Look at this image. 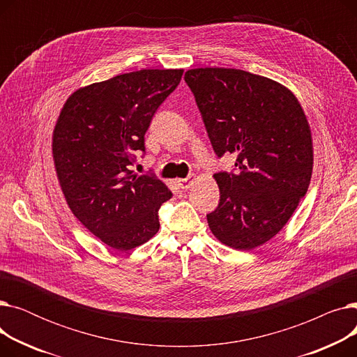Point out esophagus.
<instances>
[{
  "instance_id": "1",
  "label": "esophagus",
  "mask_w": 357,
  "mask_h": 357,
  "mask_svg": "<svg viewBox=\"0 0 357 357\" xmlns=\"http://www.w3.org/2000/svg\"><path fill=\"white\" fill-rule=\"evenodd\" d=\"M176 182H178V185H179V188H182V190H190L191 186L194 185V182H195V176H194V175H190V176L182 178V179H176Z\"/></svg>"
}]
</instances>
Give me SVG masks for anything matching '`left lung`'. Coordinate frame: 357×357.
Wrapping results in <instances>:
<instances>
[{
    "mask_svg": "<svg viewBox=\"0 0 357 357\" xmlns=\"http://www.w3.org/2000/svg\"><path fill=\"white\" fill-rule=\"evenodd\" d=\"M214 152L236 156L214 175L220 204L207 215L222 245L252 250L284 229L307 194L314 163L311 128L294 92L233 68L185 72Z\"/></svg>",
    "mask_w": 357,
    "mask_h": 357,
    "instance_id": "1",
    "label": "left lung"
}]
</instances>
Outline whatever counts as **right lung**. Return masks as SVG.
<instances>
[{
	"mask_svg": "<svg viewBox=\"0 0 357 357\" xmlns=\"http://www.w3.org/2000/svg\"><path fill=\"white\" fill-rule=\"evenodd\" d=\"M182 73L142 69L82 86L56 120L52 155L68 207L111 249L131 250L159 231V208L172 192L130 166L144 152L150 121Z\"/></svg>",
	"mask_w": 357,
	"mask_h": 357,
	"instance_id": "add662e5",
	"label": "right lung"
}]
</instances>
